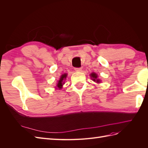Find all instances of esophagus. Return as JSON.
I'll list each match as a JSON object with an SVG mask.
<instances>
[{"instance_id": "1", "label": "esophagus", "mask_w": 148, "mask_h": 148, "mask_svg": "<svg viewBox=\"0 0 148 148\" xmlns=\"http://www.w3.org/2000/svg\"><path fill=\"white\" fill-rule=\"evenodd\" d=\"M82 69L80 68V67H79V68H75V70L76 71H82Z\"/></svg>"}]
</instances>
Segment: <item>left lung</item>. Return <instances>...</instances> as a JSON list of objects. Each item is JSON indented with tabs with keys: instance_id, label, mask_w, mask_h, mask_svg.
<instances>
[{
	"instance_id": "obj_1",
	"label": "left lung",
	"mask_w": 148,
	"mask_h": 148,
	"mask_svg": "<svg viewBox=\"0 0 148 148\" xmlns=\"http://www.w3.org/2000/svg\"><path fill=\"white\" fill-rule=\"evenodd\" d=\"M91 77L92 78V80L94 82H96L97 83H100V80L99 79H97V75L95 73H92L91 74Z\"/></svg>"
}]
</instances>
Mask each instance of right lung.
I'll return each instance as SVG.
<instances>
[{"label":"right lung","mask_w":148,"mask_h":148,"mask_svg":"<svg viewBox=\"0 0 148 148\" xmlns=\"http://www.w3.org/2000/svg\"><path fill=\"white\" fill-rule=\"evenodd\" d=\"M66 74H63L62 75V76H61V77H60V79H59V82H58V83H57V88H59V89H60L62 88V85H63V84L64 83V80L66 78Z\"/></svg>","instance_id":"1"}]
</instances>
